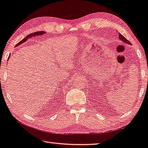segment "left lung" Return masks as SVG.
<instances>
[{
    "label": "left lung",
    "mask_w": 148,
    "mask_h": 148,
    "mask_svg": "<svg viewBox=\"0 0 148 148\" xmlns=\"http://www.w3.org/2000/svg\"><path fill=\"white\" fill-rule=\"evenodd\" d=\"M119 39H120V40H121L122 41H123V42H125V43H127V44H130V45L131 44V43H130L128 40H127V39L125 38L124 36H123V35H122L121 33H119Z\"/></svg>",
    "instance_id": "obj_1"
}]
</instances>
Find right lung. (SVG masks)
<instances>
[{"instance_id": "1", "label": "right lung", "mask_w": 148, "mask_h": 148, "mask_svg": "<svg viewBox=\"0 0 148 148\" xmlns=\"http://www.w3.org/2000/svg\"><path fill=\"white\" fill-rule=\"evenodd\" d=\"M45 32H42V31H41V32H35V33H31V34H29V35H27L25 38H24L23 40H22L21 41H20V42L18 43V44H16V46H18L19 45H20V44H21V43H24V42H25L27 40V39H29V38H30L31 37H33V36H39V35H43V33H45ZM9 57H9V58H8V59L9 58Z\"/></svg>"}]
</instances>
